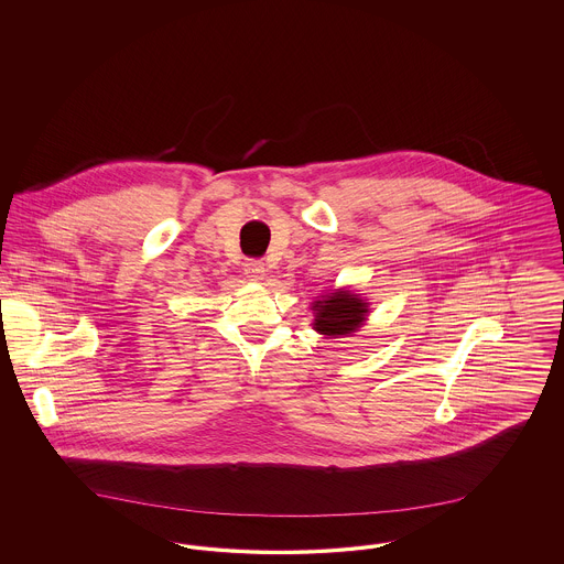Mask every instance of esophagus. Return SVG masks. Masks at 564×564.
<instances>
[{"label": "esophagus", "mask_w": 564, "mask_h": 564, "mask_svg": "<svg viewBox=\"0 0 564 564\" xmlns=\"http://www.w3.org/2000/svg\"><path fill=\"white\" fill-rule=\"evenodd\" d=\"M245 274L251 279V281H262L264 279V262L262 260H256V258H251V260H247L245 262Z\"/></svg>", "instance_id": "34e87169"}]
</instances>
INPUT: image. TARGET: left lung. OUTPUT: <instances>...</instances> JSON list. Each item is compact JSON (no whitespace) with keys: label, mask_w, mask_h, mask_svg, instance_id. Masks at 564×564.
<instances>
[{"label":"left lung","mask_w":564,"mask_h":564,"mask_svg":"<svg viewBox=\"0 0 564 564\" xmlns=\"http://www.w3.org/2000/svg\"><path fill=\"white\" fill-rule=\"evenodd\" d=\"M313 311H317L313 325L325 336L350 334L355 327H359V323L366 319V313H368L366 302L350 292H334L325 295L323 300L315 302Z\"/></svg>","instance_id":"left-lung-1"}]
</instances>
